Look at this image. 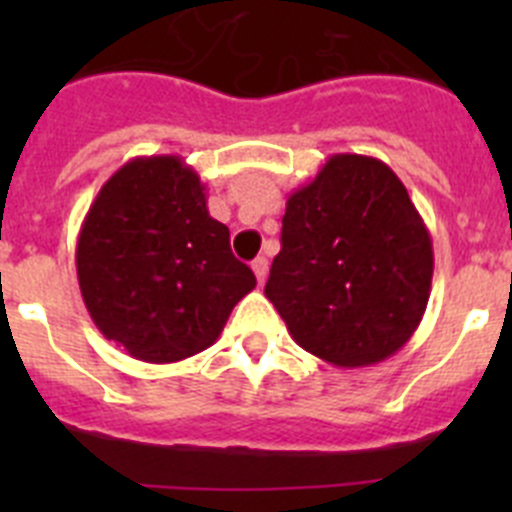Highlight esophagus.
Instances as JSON below:
<instances>
[{
    "label": "esophagus",
    "instance_id": "obj_1",
    "mask_svg": "<svg viewBox=\"0 0 512 512\" xmlns=\"http://www.w3.org/2000/svg\"><path fill=\"white\" fill-rule=\"evenodd\" d=\"M251 269H253V274H256V279H259V284H264L266 274H269V261H266L264 256H259V259L251 264Z\"/></svg>",
    "mask_w": 512,
    "mask_h": 512
}]
</instances>
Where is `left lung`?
<instances>
[{
    "mask_svg": "<svg viewBox=\"0 0 512 512\" xmlns=\"http://www.w3.org/2000/svg\"><path fill=\"white\" fill-rule=\"evenodd\" d=\"M431 279V235L405 184L379 158L336 153L289 194L264 295L297 346L356 369L410 341Z\"/></svg>",
    "mask_w": 512,
    "mask_h": 512,
    "instance_id": "obj_1",
    "label": "left lung"
}]
</instances>
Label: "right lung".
Returning a JSON list of instances; mask_svg holds the SVG:
<instances>
[{
	"label": "right lung",
	"instance_id": "1",
	"mask_svg": "<svg viewBox=\"0 0 512 512\" xmlns=\"http://www.w3.org/2000/svg\"><path fill=\"white\" fill-rule=\"evenodd\" d=\"M94 325L133 359L174 364L217 341L256 277L179 156H140L102 184L76 243Z\"/></svg>",
	"mask_w": 512,
	"mask_h": 512
}]
</instances>
